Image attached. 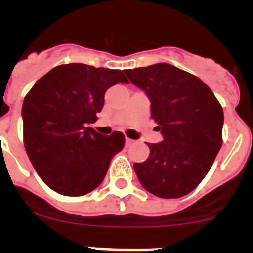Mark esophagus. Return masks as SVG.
I'll return each instance as SVG.
<instances>
[{
	"label": "esophagus",
	"instance_id": "1",
	"mask_svg": "<svg viewBox=\"0 0 253 253\" xmlns=\"http://www.w3.org/2000/svg\"><path fill=\"white\" fill-rule=\"evenodd\" d=\"M133 143H134L133 139H130V138H125V144H126V147L131 146Z\"/></svg>",
	"mask_w": 253,
	"mask_h": 253
}]
</instances>
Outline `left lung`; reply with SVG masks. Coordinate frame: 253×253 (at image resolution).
<instances>
[{"label": "left lung", "mask_w": 253, "mask_h": 253, "mask_svg": "<svg viewBox=\"0 0 253 253\" xmlns=\"http://www.w3.org/2000/svg\"><path fill=\"white\" fill-rule=\"evenodd\" d=\"M124 73L147 93L152 119L163 135L161 143H148V160L134 163L140 184L163 199L191 193L222 147V105L200 78L171 64L125 69Z\"/></svg>", "instance_id": "obj_1"}]
</instances>
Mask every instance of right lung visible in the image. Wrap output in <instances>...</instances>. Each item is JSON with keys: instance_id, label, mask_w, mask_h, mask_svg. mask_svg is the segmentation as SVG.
<instances>
[{"instance_id": "1", "label": "right lung", "mask_w": 253, "mask_h": 253, "mask_svg": "<svg viewBox=\"0 0 253 253\" xmlns=\"http://www.w3.org/2000/svg\"><path fill=\"white\" fill-rule=\"evenodd\" d=\"M119 82L128 84L119 69L62 64L25 96L24 146L38 175L55 193H91L104 180L111 158L124 148L120 131L102 135L87 126L97 120L107 88Z\"/></svg>"}]
</instances>
